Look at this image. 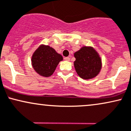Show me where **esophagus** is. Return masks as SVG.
<instances>
[{
    "mask_svg": "<svg viewBox=\"0 0 131 131\" xmlns=\"http://www.w3.org/2000/svg\"><path fill=\"white\" fill-rule=\"evenodd\" d=\"M64 59H65L66 61H70V58H69V57H66V58H64Z\"/></svg>",
    "mask_w": 131,
    "mask_h": 131,
    "instance_id": "34e87169",
    "label": "esophagus"
}]
</instances>
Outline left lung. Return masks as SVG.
<instances>
[{
  "mask_svg": "<svg viewBox=\"0 0 131 131\" xmlns=\"http://www.w3.org/2000/svg\"><path fill=\"white\" fill-rule=\"evenodd\" d=\"M74 67L78 75L85 80L95 78L100 72L102 61L100 54L92 46H82L74 54Z\"/></svg>",
  "mask_w": 131,
  "mask_h": 131,
  "instance_id": "1",
  "label": "left lung"
}]
</instances>
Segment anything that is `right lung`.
I'll return each mask as SVG.
<instances>
[{
	"label": "right lung",
	"instance_id": "obj_1",
	"mask_svg": "<svg viewBox=\"0 0 131 131\" xmlns=\"http://www.w3.org/2000/svg\"><path fill=\"white\" fill-rule=\"evenodd\" d=\"M62 56L48 45H41L31 56V65L38 74L44 77L53 74Z\"/></svg>",
	"mask_w": 131,
	"mask_h": 131
}]
</instances>
